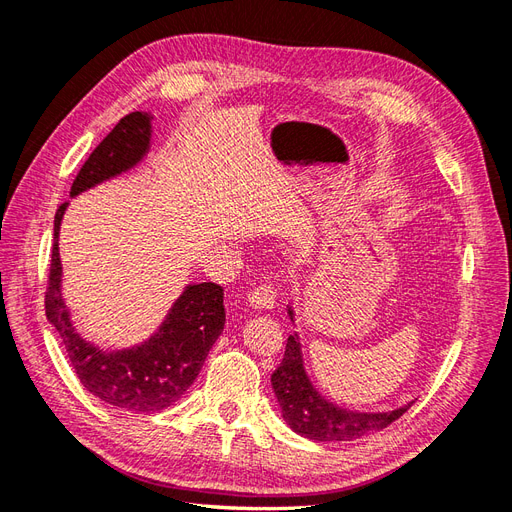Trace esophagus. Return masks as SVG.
<instances>
[{"label": "esophagus", "instance_id": "34e87169", "mask_svg": "<svg viewBox=\"0 0 512 512\" xmlns=\"http://www.w3.org/2000/svg\"><path fill=\"white\" fill-rule=\"evenodd\" d=\"M247 303L254 309H273L275 305V290L271 284H260L258 288L252 290L250 297H247Z\"/></svg>", "mask_w": 512, "mask_h": 512}]
</instances>
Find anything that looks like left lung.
I'll return each mask as SVG.
<instances>
[{"mask_svg":"<svg viewBox=\"0 0 512 512\" xmlns=\"http://www.w3.org/2000/svg\"><path fill=\"white\" fill-rule=\"evenodd\" d=\"M288 316L294 322V312L288 305ZM271 384L277 401H280L284 421L299 436L316 442H342L363 438L371 431H380L395 423L408 406H401L391 412H359L339 408L333 401L324 399L309 380L299 335L288 337L284 359L273 371Z\"/></svg>","mask_w":512,"mask_h":512,"instance_id":"8db88e82","label":"left lung"}]
</instances>
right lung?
<instances>
[{"label":"right lung","mask_w":512,"mask_h":512,"mask_svg":"<svg viewBox=\"0 0 512 512\" xmlns=\"http://www.w3.org/2000/svg\"><path fill=\"white\" fill-rule=\"evenodd\" d=\"M151 113H130L108 132L76 175L70 196L113 179L141 162L151 147ZM68 203L55 213L53 254L46 288V318L66 346L85 389L104 404L134 412H160L190 389L215 339L224 331V290L213 282L188 284L147 342L102 350L76 333L61 297L59 226Z\"/></svg>","instance_id":"right-lung-1"}]
</instances>
